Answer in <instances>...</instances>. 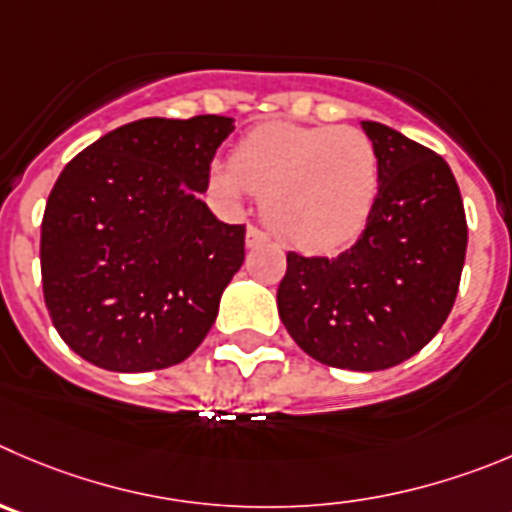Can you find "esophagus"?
<instances>
[{
	"mask_svg": "<svg viewBox=\"0 0 512 512\" xmlns=\"http://www.w3.org/2000/svg\"><path fill=\"white\" fill-rule=\"evenodd\" d=\"M266 241H269V238H266V233L261 231V228H256V226H248V228H246V246H248V248L264 246Z\"/></svg>",
	"mask_w": 512,
	"mask_h": 512,
	"instance_id": "34e87169",
	"label": "esophagus"
}]
</instances>
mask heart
Returning <instances> with one entry per match:
<instances>
[{
	"mask_svg": "<svg viewBox=\"0 0 512 512\" xmlns=\"http://www.w3.org/2000/svg\"><path fill=\"white\" fill-rule=\"evenodd\" d=\"M211 188L226 201L261 198L271 231L289 246L332 253L367 226L379 191L374 143L357 128L269 120L236 143L228 165H213Z\"/></svg>",
	"mask_w": 512,
	"mask_h": 512,
	"instance_id": "b5f03b06",
	"label": "heart"
}]
</instances>
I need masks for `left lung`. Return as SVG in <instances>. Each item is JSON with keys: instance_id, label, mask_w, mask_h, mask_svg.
I'll list each match as a JSON object with an SVG mask.
<instances>
[{"instance_id": "8db88e82", "label": "left lung", "mask_w": 512, "mask_h": 512, "mask_svg": "<svg viewBox=\"0 0 512 512\" xmlns=\"http://www.w3.org/2000/svg\"><path fill=\"white\" fill-rule=\"evenodd\" d=\"M379 191L362 236L334 259L286 253L276 291L286 332L326 367L379 372L420 352L460 289L467 221L442 155L364 120Z\"/></svg>"}]
</instances>
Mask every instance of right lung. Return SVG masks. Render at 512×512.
I'll return each instance as SVG.
<instances>
[{
    "instance_id": "add662e5",
    "label": "right lung",
    "mask_w": 512,
    "mask_h": 512,
    "mask_svg": "<svg viewBox=\"0 0 512 512\" xmlns=\"http://www.w3.org/2000/svg\"><path fill=\"white\" fill-rule=\"evenodd\" d=\"M233 118H145L102 135L57 178L42 218V291L67 347L110 372L196 352L243 264L246 226L198 198Z\"/></svg>"
}]
</instances>
